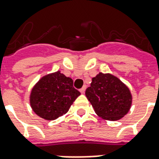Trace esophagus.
Wrapping results in <instances>:
<instances>
[{"instance_id":"obj_1","label":"esophagus","mask_w":159,"mask_h":159,"mask_svg":"<svg viewBox=\"0 0 159 159\" xmlns=\"http://www.w3.org/2000/svg\"><path fill=\"white\" fill-rule=\"evenodd\" d=\"M86 88H87L86 86H83V88H82V89H80V92H81V93H84V92H85V90H86Z\"/></svg>"}]
</instances>
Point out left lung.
<instances>
[{
    "instance_id": "1",
    "label": "left lung",
    "mask_w": 159,
    "mask_h": 159,
    "mask_svg": "<svg viewBox=\"0 0 159 159\" xmlns=\"http://www.w3.org/2000/svg\"><path fill=\"white\" fill-rule=\"evenodd\" d=\"M95 113L104 119L116 121L124 117L132 104L129 88L111 74L99 73L85 92Z\"/></svg>"
}]
</instances>
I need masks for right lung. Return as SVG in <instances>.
I'll return each instance as SVG.
<instances>
[{"label":"right lung","mask_w":159,"mask_h":159,"mask_svg":"<svg viewBox=\"0 0 159 159\" xmlns=\"http://www.w3.org/2000/svg\"><path fill=\"white\" fill-rule=\"evenodd\" d=\"M80 94L73 87V80L58 70L42 76L33 87L30 103L36 115L54 120L66 114Z\"/></svg>","instance_id":"obj_1"}]
</instances>
